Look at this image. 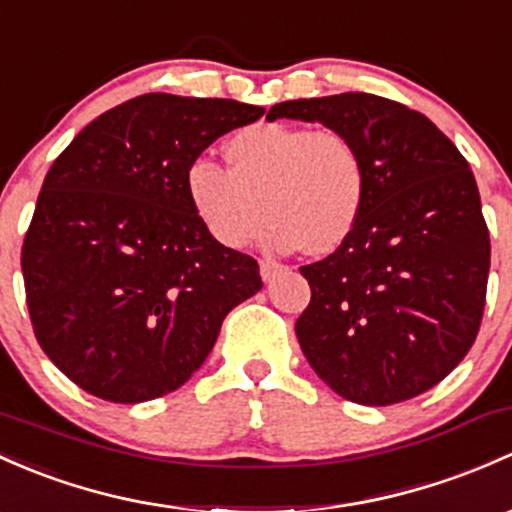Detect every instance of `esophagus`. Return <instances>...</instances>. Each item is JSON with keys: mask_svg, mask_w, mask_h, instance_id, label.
Masks as SVG:
<instances>
[{"mask_svg": "<svg viewBox=\"0 0 512 512\" xmlns=\"http://www.w3.org/2000/svg\"><path fill=\"white\" fill-rule=\"evenodd\" d=\"M279 270H282V265H279V262H272V260H262L260 262V274H262V279H265V282H272L274 274H277Z\"/></svg>", "mask_w": 512, "mask_h": 512, "instance_id": "esophagus-1", "label": "esophagus"}]
</instances>
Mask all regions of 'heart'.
<instances>
[{"label": "heart", "mask_w": 512, "mask_h": 512, "mask_svg": "<svg viewBox=\"0 0 512 512\" xmlns=\"http://www.w3.org/2000/svg\"><path fill=\"white\" fill-rule=\"evenodd\" d=\"M230 169L196 159L186 169L191 211L215 242L240 250L270 215L274 252L331 255L353 235L368 198L363 154L338 129L260 122L225 144Z\"/></svg>", "instance_id": "b5f03b06"}]
</instances>
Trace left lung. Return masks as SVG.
I'll return each instance as SVG.
<instances>
[{
    "mask_svg": "<svg viewBox=\"0 0 512 512\" xmlns=\"http://www.w3.org/2000/svg\"><path fill=\"white\" fill-rule=\"evenodd\" d=\"M277 117L348 134L368 171L351 238L301 267V351L358 405L422 395L464 360L486 306L491 240L469 161L422 112L370 93L279 102Z\"/></svg>",
    "mask_w": 512,
    "mask_h": 512,
    "instance_id": "obj_1",
    "label": "left lung"
}]
</instances>
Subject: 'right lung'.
<instances>
[{
    "instance_id": "1",
    "label": "right lung",
    "mask_w": 512,
    "mask_h": 512,
    "mask_svg": "<svg viewBox=\"0 0 512 512\" xmlns=\"http://www.w3.org/2000/svg\"><path fill=\"white\" fill-rule=\"evenodd\" d=\"M265 107L149 93L80 129L43 179L21 247L36 341L107 402L176 390L225 316L262 289L250 255L215 242L186 198V169Z\"/></svg>"
}]
</instances>
